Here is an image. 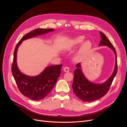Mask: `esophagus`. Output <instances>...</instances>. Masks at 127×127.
<instances>
[{
	"instance_id": "34e87169",
	"label": "esophagus",
	"mask_w": 127,
	"mask_h": 127,
	"mask_svg": "<svg viewBox=\"0 0 127 127\" xmlns=\"http://www.w3.org/2000/svg\"><path fill=\"white\" fill-rule=\"evenodd\" d=\"M64 72H68L69 71V69L68 67H65L64 68Z\"/></svg>"
}]
</instances>
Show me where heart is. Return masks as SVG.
<instances>
[{"instance_id":"obj_1","label":"heart","mask_w":127,"mask_h":127,"mask_svg":"<svg viewBox=\"0 0 127 127\" xmlns=\"http://www.w3.org/2000/svg\"><path fill=\"white\" fill-rule=\"evenodd\" d=\"M84 40H85V37L83 36H79L74 37V39L70 40L68 42L67 47L70 49L77 48L80 44H82L78 53H77L75 57V59L76 60H78L81 59V58L89 50H90L92 47V43L91 41L89 40H86L84 42Z\"/></svg>"}]
</instances>
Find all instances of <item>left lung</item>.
<instances>
[{
  "instance_id": "1",
  "label": "left lung",
  "mask_w": 127,
  "mask_h": 127,
  "mask_svg": "<svg viewBox=\"0 0 127 127\" xmlns=\"http://www.w3.org/2000/svg\"><path fill=\"white\" fill-rule=\"evenodd\" d=\"M100 34L101 40L99 46H107L112 50L116 57V64L112 74L102 84H95L88 80L81 69V63L76 64L77 68L74 70L72 90L77 96L85 102L94 101L104 96L109 91L117 73V58L116 50L105 34L102 32H100Z\"/></svg>"
}]
</instances>
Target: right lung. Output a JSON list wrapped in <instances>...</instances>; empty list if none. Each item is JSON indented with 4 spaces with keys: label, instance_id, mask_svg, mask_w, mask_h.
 I'll use <instances>...</instances> for the list:
<instances>
[{
    "label": "right lung",
    "instance_id": "obj_1",
    "mask_svg": "<svg viewBox=\"0 0 127 127\" xmlns=\"http://www.w3.org/2000/svg\"><path fill=\"white\" fill-rule=\"evenodd\" d=\"M53 29H37L25 35L18 42L14 52V58L11 72L21 93L25 96L33 99L40 100L44 98L50 92L61 74L63 64L53 65L46 67L39 75L30 76L23 74L17 64V52L22 42L42 34L53 32Z\"/></svg>",
    "mask_w": 127,
    "mask_h": 127
}]
</instances>
